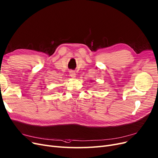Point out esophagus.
Segmentation results:
<instances>
[{"label":"esophagus","instance_id":"esophagus-1","mask_svg":"<svg viewBox=\"0 0 158 158\" xmlns=\"http://www.w3.org/2000/svg\"><path fill=\"white\" fill-rule=\"evenodd\" d=\"M69 75L71 76L72 78H75L76 77V74H75V72L72 71V70H71V71H69Z\"/></svg>","mask_w":158,"mask_h":158}]
</instances>
